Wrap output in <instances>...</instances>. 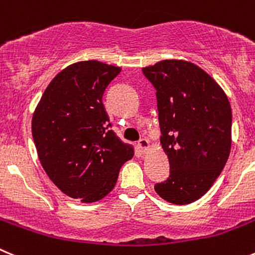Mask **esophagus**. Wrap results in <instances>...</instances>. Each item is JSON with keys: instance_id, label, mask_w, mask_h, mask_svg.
<instances>
[{"instance_id": "esophagus-1", "label": "esophagus", "mask_w": 255, "mask_h": 255, "mask_svg": "<svg viewBox=\"0 0 255 255\" xmlns=\"http://www.w3.org/2000/svg\"><path fill=\"white\" fill-rule=\"evenodd\" d=\"M137 147L141 152H146L149 150V141L146 139H141L139 142H137Z\"/></svg>"}]
</instances>
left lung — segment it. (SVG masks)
<instances>
[{
    "label": "left lung",
    "instance_id": "left-lung-1",
    "mask_svg": "<svg viewBox=\"0 0 255 255\" xmlns=\"http://www.w3.org/2000/svg\"><path fill=\"white\" fill-rule=\"evenodd\" d=\"M142 72L156 89L160 142L170 175L155 191L176 205L194 203L214 184L232 147V108L220 85L198 65L162 60Z\"/></svg>",
    "mask_w": 255,
    "mask_h": 255
}]
</instances>
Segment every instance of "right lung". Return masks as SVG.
I'll use <instances>...</instances> for the list:
<instances>
[{
	"mask_svg": "<svg viewBox=\"0 0 255 255\" xmlns=\"http://www.w3.org/2000/svg\"><path fill=\"white\" fill-rule=\"evenodd\" d=\"M121 67L96 60L60 71L46 87L32 116V136L48 178L81 203L105 198L134 146L121 141L103 104L106 87Z\"/></svg>",
	"mask_w": 255,
	"mask_h": 255,
	"instance_id": "1",
	"label": "right lung"
}]
</instances>
